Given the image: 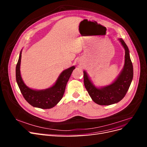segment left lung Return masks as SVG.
<instances>
[{
    "label": "left lung",
    "instance_id": "1",
    "mask_svg": "<svg viewBox=\"0 0 147 147\" xmlns=\"http://www.w3.org/2000/svg\"><path fill=\"white\" fill-rule=\"evenodd\" d=\"M119 40L125 50V60L122 71L114 82L110 85L97 88L93 85L86 71H83L84 86L92 100L100 105H112L122 100L129 88L133 78V66L129 51L122 38H119Z\"/></svg>",
    "mask_w": 147,
    "mask_h": 147
}]
</instances>
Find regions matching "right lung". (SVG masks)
I'll return each mask as SVG.
<instances>
[{
	"instance_id": "obj_1",
	"label": "right lung",
	"mask_w": 147,
	"mask_h": 147,
	"mask_svg": "<svg viewBox=\"0 0 147 147\" xmlns=\"http://www.w3.org/2000/svg\"><path fill=\"white\" fill-rule=\"evenodd\" d=\"M21 52L22 51L20 52L19 59L16 67V80L21 94L25 100L35 107L42 109L53 108L63 98L67 83L75 69V66L64 70L53 86L43 90H32L26 85L21 77Z\"/></svg>"
}]
</instances>
